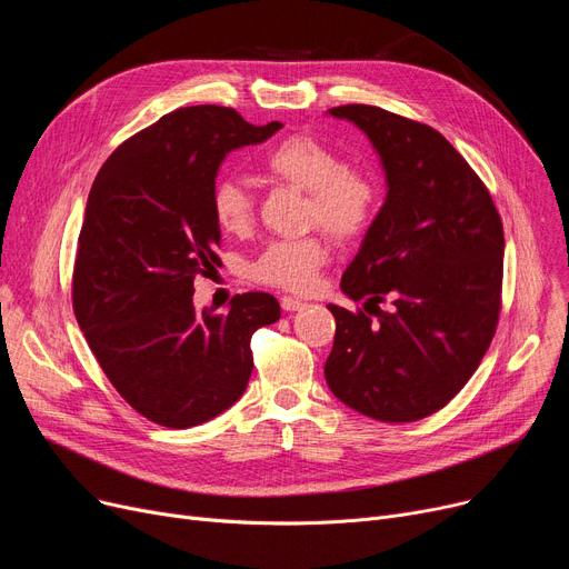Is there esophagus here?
I'll return each mask as SVG.
<instances>
[{
    "mask_svg": "<svg viewBox=\"0 0 569 569\" xmlns=\"http://www.w3.org/2000/svg\"><path fill=\"white\" fill-rule=\"evenodd\" d=\"M307 307L309 305L302 302V300H297V297H281V309L283 311H302Z\"/></svg>",
    "mask_w": 569,
    "mask_h": 569,
    "instance_id": "obj_1",
    "label": "esophagus"
}]
</instances>
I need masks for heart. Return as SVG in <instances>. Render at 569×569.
Returning a JSON list of instances; mask_svg holds the SVG:
<instances>
[{
	"label": "heart",
	"mask_w": 569,
	"mask_h": 569,
	"mask_svg": "<svg viewBox=\"0 0 569 569\" xmlns=\"http://www.w3.org/2000/svg\"><path fill=\"white\" fill-rule=\"evenodd\" d=\"M262 168L279 182L307 191L309 223H318L337 239L360 237L378 212L376 179L365 170L348 168L339 152L311 136L281 140L264 154ZM212 214L223 232L244 234L253 221V200L234 179H223L212 191ZM327 258L330 251L316 234L281 239L253 260L249 272L258 283L307 292L316 286Z\"/></svg>",
	"instance_id": "1"
}]
</instances>
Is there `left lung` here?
<instances>
[{"instance_id": "left-lung-1", "label": "left lung", "mask_w": 569, "mask_h": 569, "mask_svg": "<svg viewBox=\"0 0 569 569\" xmlns=\"http://www.w3.org/2000/svg\"><path fill=\"white\" fill-rule=\"evenodd\" d=\"M330 114L369 138L387 196L341 277L343 295L367 300L368 313L327 305L337 335L325 380L373 420H422L459 395L496 335L502 221L482 179L436 129L362 103Z\"/></svg>"}]
</instances>
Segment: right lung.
<instances>
[{
  "instance_id": "right-lung-1",
  "label": "right lung",
  "mask_w": 569,
  "mask_h": 569,
  "mask_svg": "<svg viewBox=\"0 0 569 569\" xmlns=\"http://www.w3.org/2000/svg\"><path fill=\"white\" fill-rule=\"evenodd\" d=\"M232 108L163 114L119 144L89 191L73 267V311L103 373L147 420L189 429L228 410L253 371L251 335L281 318L267 292L196 311L193 281L219 262L212 214L223 159L272 138Z\"/></svg>"
}]
</instances>
